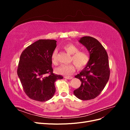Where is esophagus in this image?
<instances>
[{
  "label": "esophagus",
  "mask_w": 130,
  "mask_h": 130,
  "mask_svg": "<svg viewBox=\"0 0 130 130\" xmlns=\"http://www.w3.org/2000/svg\"><path fill=\"white\" fill-rule=\"evenodd\" d=\"M64 78H67V79H72L73 77H72V76H64Z\"/></svg>",
  "instance_id": "esophagus-1"
}]
</instances>
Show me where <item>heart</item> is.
<instances>
[{
  "mask_svg": "<svg viewBox=\"0 0 130 130\" xmlns=\"http://www.w3.org/2000/svg\"><path fill=\"white\" fill-rule=\"evenodd\" d=\"M63 48L68 54L72 55L70 61L73 62L76 67L81 69L87 65L89 61L90 57L88 53L86 51L79 50V48L73 43H68L63 46ZM52 63L57 65L58 64L57 51L54 50L52 55ZM73 63L62 64L56 69V72L61 75L70 76L75 70V66Z\"/></svg>",
  "mask_w": 130,
  "mask_h": 130,
  "instance_id": "obj_1",
  "label": "heart"
}]
</instances>
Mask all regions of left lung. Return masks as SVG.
<instances>
[{
    "mask_svg": "<svg viewBox=\"0 0 130 130\" xmlns=\"http://www.w3.org/2000/svg\"><path fill=\"white\" fill-rule=\"evenodd\" d=\"M79 42L88 50L90 59L86 67L75 76L81 84L74 90V94L80 100H91L99 95L109 80L108 57L104 47L96 39L85 36Z\"/></svg>",
    "mask_w": 130,
    "mask_h": 130,
    "instance_id": "left-lung-1",
    "label": "left lung"
}]
</instances>
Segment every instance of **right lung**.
Listing matches in <instances>:
<instances>
[{"label":"right lung","instance_id":"obj_1","mask_svg":"<svg viewBox=\"0 0 130 130\" xmlns=\"http://www.w3.org/2000/svg\"><path fill=\"white\" fill-rule=\"evenodd\" d=\"M56 42L54 40H40L21 54L17 74L25 93L31 99L41 102L49 100L56 91L55 82L63 78L53 73L52 66V55Z\"/></svg>","mask_w":130,"mask_h":130}]
</instances>
